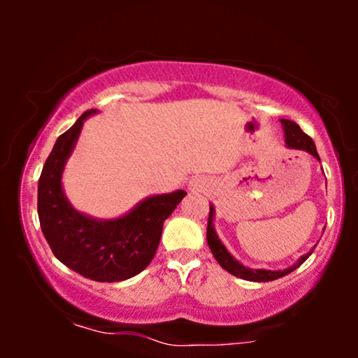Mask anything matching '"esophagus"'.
<instances>
[{
  "instance_id": "esophagus-1",
  "label": "esophagus",
  "mask_w": 358,
  "mask_h": 358,
  "mask_svg": "<svg viewBox=\"0 0 358 358\" xmlns=\"http://www.w3.org/2000/svg\"><path fill=\"white\" fill-rule=\"evenodd\" d=\"M189 189L192 190V192H202L205 190V179L202 178H195L189 182Z\"/></svg>"
}]
</instances>
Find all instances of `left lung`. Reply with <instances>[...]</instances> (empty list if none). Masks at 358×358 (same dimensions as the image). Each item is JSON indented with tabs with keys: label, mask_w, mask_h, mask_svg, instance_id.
<instances>
[{
	"label": "left lung",
	"mask_w": 358,
	"mask_h": 358,
	"mask_svg": "<svg viewBox=\"0 0 358 358\" xmlns=\"http://www.w3.org/2000/svg\"><path fill=\"white\" fill-rule=\"evenodd\" d=\"M282 127H283V134H285V145L292 150H303L306 153H310L315 156L317 161L320 159V155H317L315 141H313L310 136H308L305 131H303L300 127H298L295 122L287 120V119H280ZM213 218H215V207L210 203V215H208V227H207V243L210 251H212L213 257L217 259V262L222 266L224 271L231 273L234 277L243 278V280H249V282H271V280H277V278L285 277L288 273L295 271L301 266L303 262L306 261L308 257L311 256L313 248L310 252H306L305 256H301L298 261L293 264V266L283 268V271H267V268H251L243 266L238 259H234L231 254L228 252V249L224 248V244L220 241L217 231H215L213 227Z\"/></svg>",
	"instance_id": "1"
}]
</instances>
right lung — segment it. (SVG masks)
<instances>
[{"instance_id":"add662e5","label":"right lung","mask_w":358,"mask_h":358,"mask_svg":"<svg viewBox=\"0 0 358 358\" xmlns=\"http://www.w3.org/2000/svg\"><path fill=\"white\" fill-rule=\"evenodd\" d=\"M86 110L58 136L38 179L37 212L52 252L62 264L96 282H122L148 267L158 249L163 224L187 192L151 195L119 218L99 220L73 207L63 192L62 176L80 138Z\"/></svg>"}]
</instances>
